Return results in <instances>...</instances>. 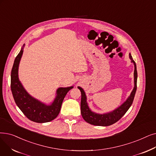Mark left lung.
I'll list each match as a JSON object with an SVG mask.
<instances>
[{"instance_id": "8db88e82", "label": "left lung", "mask_w": 156, "mask_h": 156, "mask_svg": "<svg viewBox=\"0 0 156 156\" xmlns=\"http://www.w3.org/2000/svg\"><path fill=\"white\" fill-rule=\"evenodd\" d=\"M129 58L131 60V62H133L134 66V89L131 92L130 96H129V98L127 99L125 102L113 111L104 114H99L92 112L87 103V97L83 89L82 88L78 87V88L81 91V94H82V98H81V113H82L83 119L87 122L94 126H110L117 122L118 120H119L124 115V114L129 110V108L131 106L133 102L135 93H136V91L138 74L136 63H135L134 60L133 59L131 53H129Z\"/></svg>"}]
</instances>
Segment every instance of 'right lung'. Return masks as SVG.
Returning <instances> with one entry per match:
<instances>
[{"mask_svg": "<svg viewBox=\"0 0 156 156\" xmlns=\"http://www.w3.org/2000/svg\"><path fill=\"white\" fill-rule=\"evenodd\" d=\"M23 46L15 58L11 74V89L15 103L25 115L29 120L37 123L48 122L55 119L60 111L62 101L67 93L73 86L60 87L53 102L47 105L32 97L25 90L18 78V67L22 58Z\"/></svg>", "mask_w": 156, "mask_h": 156, "instance_id": "add662e5", "label": "right lung"}]
</instances>
